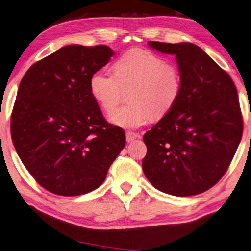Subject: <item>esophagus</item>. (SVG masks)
<instances>
[{"label":"esophagus","instance_id":"1","mask_svg":"<svg viewBox=\"0 0 251 251\" xmlns=\"http://www.w3.org/2000/svg\"><path fill=\"white\" fill-rule=\"evenodd\" d=\"M140 135L137 134V132H134V131H126V140L130 142L132 140H135L137 138H139Z\"/></svg>","mask_w":251,"mask_h":251}]
</instances>
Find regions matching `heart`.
Segmentation results:
<instances>
[{
  "mask_svg": "<svg viewBox=\"0 0 251 251\" xmlns=\"http://www.w3.org/2000/svg\"><path fill=\"white\" fill-rule=\"evenodd\" d=\"M114 74L98 71L92 74L89 87L92 97L105 113L114 111L128 91L129 103L110 116L123 128H138L152 117L161 119L177 102L181 77L174 64L166 63L153 53L132 50L114 64Z\"/></svg>",
  "mask_w": 251,
  "mask_h": 251,
  "instance_id": "heart-1",
  "label": "heart"
}]
</instances>
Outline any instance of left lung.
I'll list each match as a JSON object with an SVG mask.
<instances>
[{
	"label": "left lung",
	"mask_w": 251,
	"mask_h": 251,
	"mask_svg": "<svg viewBox=\"0 0 251 251\" xmlns=\"http://www.w3.org/2000/svg\"><path fill=\"white\" fill-rule=\"evenodd\" d=\"M149 46L174 54L181 89L173 109L144 135L142 170L163 193L201 194L222 178L242 139L237 89L228 74L196 44L149 41Z\"/></svg>",
	"instance_id": "left-lung-1"
}]
</instances>
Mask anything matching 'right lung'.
Instances as JSON below:
<instances>
[{"label": "right lung", "instance_id": "1", "mask_svg": "<svg viewBox=\"0 0 251 251\" xmlns=\"http://www.w3.org/2000/svg\"><path fill=\"white\" fill-rule=\"evenodd\" d=\"M114 52L71 44L33 64L19 83L11 135L25 168L52 194L79 196L104 181L126 144L92 97V74Z\"/></svg>", "mask_w": 251, "mask_h": 251}]
</instances>
